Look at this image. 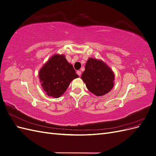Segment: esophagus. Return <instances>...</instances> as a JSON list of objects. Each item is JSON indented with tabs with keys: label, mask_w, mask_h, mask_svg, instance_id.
I'll return each mask as SVG.
<instances>
[{
	"label": "esophagus",
	"mask_w": 156,
	"mask_h": 156,
	"mask_svg": "<svg viewBox=\"0 0 156 156\" xmlns=\"http://www.w3.org/2000/svg\"><path fill=\"white\" fill-rule=\"evenodd\" d=\"M77 75H79V76L80 77V76H81V71H77Z\"/></svg>",
	"instance_id": "34e87169"
}]
</instances>
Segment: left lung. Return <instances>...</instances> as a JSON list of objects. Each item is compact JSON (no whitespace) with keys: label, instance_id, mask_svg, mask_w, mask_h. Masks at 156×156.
Wrapping results in <instances>:
<instances>
[{"label":"left lung","instance_id":"left-lung-1","mask_svg":"<svg viewBox=\"0 0 156 156\" xmlns=\"http://www.w3.org/2000/svg\"><path fill=\"white\" fill-rule=\"evenodd\" d=\"M81 79L90 92L96 96H101L114 87L115 73L103 60L89 58Z\"/></svg>","mask_w":156,"mask_h":156}]
</instances>
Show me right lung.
<instances>
[{
    "label": "right lung",
    "instance_id": "1",
    "mask_svg": "<svg viewBox=\"0 0 156 156\" xmlns=\"http://www.w3.org/2000/svg\"><path fill=\"white\" fill-rule=\"evenodd\" d=\"M79 77L72 64L64 55L55 54L39 71L41 85L47 95L58 98L66 90L70 83Z\"/></svg>",
    "mask_w": 156,
    "mask_h": 156
}]
</instances>
